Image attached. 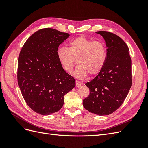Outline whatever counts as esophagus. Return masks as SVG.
Masks as SVG:
<instances>
[{
  "label": "esophagus",
  "mask_w": 148,
  "mask_h": 148,
  "mask_svg": "<svg viewBox=\"0 0 148 148\" xmlns=\"http://www.w3.org/2000/svg\"><path fill=\"white\" fill-rule=\"evenodd\" d=\"M82 85V83L81 82H79L78 81H76L75 82V86L77 88H78L79 86H81Z\"/></svg>",
  "instance_id": "1"
}]
</instances>
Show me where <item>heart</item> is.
I'll return each mask as SVG.
<instances>
[{
  "mask_svg": "<svg viewBox=\"0 0 148 148\" xmlns=\"http://www.w3.org/2000/svg\"><path fill=\"white\" fill-rule=\"evenodd\" d=\"M57 57L68 72L72 71L77 62L78 65L73 74L78 78L84 79L88 74L93 77L102 70L107 57L106 48L101 41L80 36L71 41L68 48L58 49Z\"/></svg>",
  "mask_w": 148,
  "mask_h": 148,
  "instance_id": "1",
  "label": "heart"
}]
</instances>
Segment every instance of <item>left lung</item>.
I'll list each match as a JSON object with an SVG mask.
<instances>
[{"label":"left lung","instance_id":"left-lung-1","mask_svg":"<svg viewBox=\"0 0 148 148\" xmlns=\"http://www.w3.org/2000/svg\"><path fill=\"white\" fill-rule=\"evenodd\" d=\"M104 38L107 49L102 70L85 85L89 95L83 101L84 107L99 115L113 113L123 104L132 84V60L123 40L108 31H97Z\"/></svg>","mask_w":148,"mask_h":148}]
</instances>
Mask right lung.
<instances>
[{
    "instance_id": "obj_1",
    "label": "right lung",
    "mask_w": 148,
    "mask_h": 148,
    "mask_svg": "<svg viewBox=\"0 0 148 148\" xmlns=\"http://www.w3.org/2000/svg\"><path fill=\"white\" fill-rule=\"evenodd\" d=\"M70 34L43 28L33 33L22 47L17 79L27 105L36 112L47 115L59 111L64 96L75 86V79L64 70L57 49Z\"/></svg>"
}]
</instances>
